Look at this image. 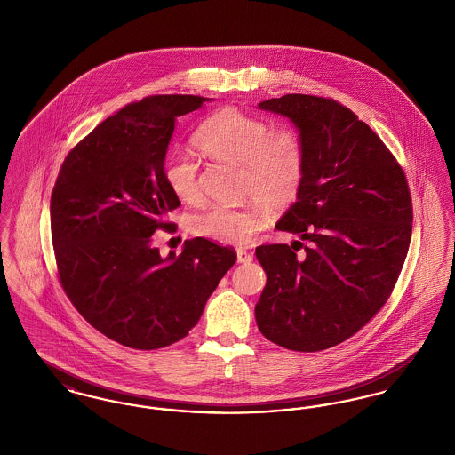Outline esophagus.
<instances>
[{"mask_svg":"<svg viewBox=\"0 0 455 455\" xmlns=\"http://www.w3.org/2000/svg\"><path fill=\"white\" fill-rule=\"evenodd\" d=\"M251 260H252V254H249L247 251H242V249H238L237 262H240V264H247V262H251Z\"/></svg>","mask_w":455,"mask_h":455,"instance_id":"34e87169","label":"esophagus"}]
</instances>
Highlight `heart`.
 Segmentation results:
<instances>
[{"mask_svg": "<svg viewBox=\"0 0 455 455\" xmlns=\"http://www.w3.org/2000/svg\"><path fill=\"white\" fill-rule=\"evenodd\" d=\"M196 145L210 158L242 165L245 195L262 203L245 208L215 206L196 217L193 228L203 237L243 245L266 227L267 206L283 210L299 196L305 153L302 138L293 128L271 130L258 116L235 108H220L196 132ZM165 180L180 201L201 199L199 171L189 156H172L165 164Z\"/></svg>", "mask_w": 455, "mask_h": 455, "instance_id": "obj_1", "label": "heart"}]
</instances>
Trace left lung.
<instances>
[{"mask_svg": "<svg viewBox=\"0 0 455 455\" xmlns=\"http://www.w3.org/2000/svg\"><path fill=\"white\" fill-rule=\"evenodd\" d=\"M302 138L297 201L276 228L307 240L260 245L267 280L256 303L264 338L293 351L343 343L387 302L406 259L412 204L406 175L382 140L341 104L302 93L259 102Z\"/></svg>", "mask_w": 455, "mask_h": 455, "instance_id": "1", "label": "left lung"}]
</instances>
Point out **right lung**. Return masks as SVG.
Here are the masks:
<instances>
[{"label":"right lung","instance_id":"1","mask_svg":"<svg viewBox=\"0 0 455 455\" xmlns=\"http://www.w3.org/2000/svg\"><path fill=\"white\" fill-rule=\"evenodd\" d=\"M213 99L155 95L102 121L66 156L51 196L60 280L85 321L134 349L189 334L235 264L232 249L203 237L165 258L153 245L180 201L165 180L175 119Z\"/></svg>","mask_w":455,"mask_h":455}]
</instances>
